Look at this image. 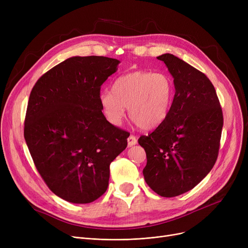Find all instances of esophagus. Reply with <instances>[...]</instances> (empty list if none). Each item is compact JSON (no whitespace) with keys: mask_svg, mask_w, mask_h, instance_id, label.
Masks as SVG:
<instances>
[{"mask_svg":"<svg viewBox=\"0 0 248 248\" xmlns=\"http://www.w3.org/2000/svg\"><path fill=\"white\" fill-rule=\"evenodd\" d=\"M127 142H128V146H129V147L134 146V145H136L137 142H138V139H137V137H136L135 135L131 134V135H129L128 139H127Z\"/></svg>","mask_w":248,"mask_h":248,"instance_id":"34e87169","label":"esophagus"}]
</instances>
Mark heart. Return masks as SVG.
<instances>
[{
    "label": "heart",
    "mask_w": 248,
    "mask_h": 248,
    "mask_svg": "<svg viewBox=\"0 0 248 248\" xmlns=\"http://www.w3.org/2000/svg\"><path fill=\"white\" fill-rule=\"evenodd\" d=\"M175 94L171 77L164 72L135 71L117 77L111 93L100 94V106L112 124H120L128 108V115L139 127L150 129L160 124L170 110Z\"/></svg>",
    "instance_id": "obj_1"
}]
</instances>
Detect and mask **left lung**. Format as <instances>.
<instances>
[{"label":"left lung","instance_id":"8db88e82","mask_svg":"<svg viewBox=\"0 0 248 248\" xmlns=\"http://www.w3.org/2000/svg\"><path fill=\"white\" fill-rule=\"evenodd\" d=\"M174 77L175 95L166 119L139 144L145 149V180L162 197L195 186L213 168L219 153L223 113L216 90L203 72L173 54L157 57Z\"/></svg>","mask_w":248,"mask_h":248}]
</instances>
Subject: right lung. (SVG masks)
Masks as SVG:
<instances>
[{"mask_svg": "<svg viewBox=\"0 0 248 248\" xmlns=\"http://www.w3.org/2000/svg\"><path fill=\"white\" fill-rule=\"evenodd\" d=\"M119 60L71 57L44 73L30 93L24 138L48 188L85 204L107 191L110 163L127 146L128 132L108 123L100 88Z\"/></svg>", "mask_w": 248, "mask_h": 248, "instance_id": "add662e5", "label": "right lung"}]
</instances>
